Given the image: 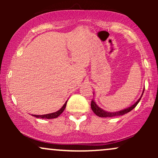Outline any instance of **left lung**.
I'll use <instances>...</instances> for the list:
<instances>
[{
  "label": "left lung",
  "mask_w": 158,
  "mask_h": 158,
  "mask_svg": "<svg viewBox=\"0 0 158 158\" xmlns=\"http://www.w3.org/2000/svg\"><path fill=\"white\" fill-rule=\"evenodd\" d=\"M143 92H144V90H143ZM142 96H143V94H142ZM142 96H141V97H142ZM141 97L139 98L138 100H137V102H136L135 104L133 105V106H131V107H129V108H126V109H124V110H119V111H117V112H107V111H106V110H102V108H100L99 107L97 106V105L96 104L95 102H94V100L91 101V103H90V107H91V109L94 111V113L96 115H97L98 117H117V116H122L127 113H128V112H130L132 109H134V108L137 106V105L138 104L139 100H140Z\"/></svg>",
  "instance_id": "left-lung-1"
}]
</instances>
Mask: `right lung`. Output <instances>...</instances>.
<instances>
[{
  "mask_svg": "<svg viewBox=\"0 0 158 158\" xmlns=\"http://www.w3.org/2000/svg\"><path fill=\"white\" fill-rule=\"evenodd\" d=\"M68 101H66V102L64 103V106H62V108H61L60 110H59L58 111L54 112V113L52 114H44V115H33L35 117H37V118H41V119H54L56 118V117H59L60 114L64 111V110L66 108V105Z\"/></svg>",
  "mask_w": 158,
  "mask_h": 158,
  "instance_id": "right-lung-1",
  "label": "right lung"
}]
</instances>
